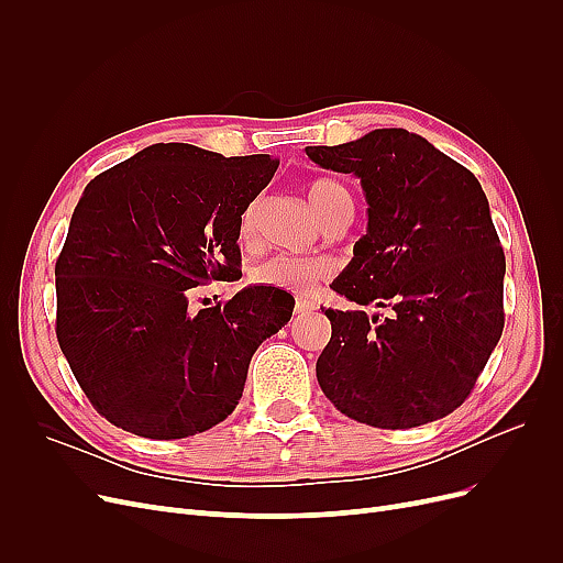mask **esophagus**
<instances>
[{"instance_id":"obj_1","label":"esophagus","mask_w":563,"mask_h":563,"mask_svg":"<svg viewBox=\"0 0 563 563\" xmlns=\"http://www.w3.org/2000/svg\"><path fill=\"white\" fill-rule=\"evenodd\" d=\"M317 310V302L314 300H308V298H298L296 300V314H308Z\"/></svg>"}]
</instances>
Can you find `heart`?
Instances as JSON below:
<instances>
[{
	"label": "heart",
	"mask_w": 563,
	"mask_h": 563,
	"mask_svg": "<svg viewBox=\"0 0 563 563\" xmlns=\"http://www.w3.org/2000/svg\"><path fill=\"white\" fill-rule=\"evenodd\" d=\"M308 199L312 203L314 213L321 218V223L327 220L340 203L350 199V192L343 185L333 178H317L308 185ZM255 228H258V207L251 203L242 213L240 234L242 240H253ZM331 263L323 258H291V255H277L267 263H263L255 269V282L267 286H279L294 294H312L319 286V282L331 275Z\"/></svg>",
	"instance_id": "b5f03b06"
}]
</instances>
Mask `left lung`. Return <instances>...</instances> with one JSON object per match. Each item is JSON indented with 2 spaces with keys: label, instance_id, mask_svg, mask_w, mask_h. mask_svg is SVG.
Segmentation results:
<instances>
[{
  "label": "left lung",
  "instance_id": "1",
  "mask_svg": "<svg viewBox=\"0 0 563 563\" xmlns=\"http://www.w3.org/2000/svg\"><path fill=\"white\" fill-rule=\"evenodd\" d=\"M362 180L366 234L331 284L364 310H323L317 380L340 413L406 430L453 413L503 335L505 253L479 180L418 133L376 129L305 147Z\"/></svg>",
  "mask_w": 563,
  "mask_h": 563
}]
</instances>
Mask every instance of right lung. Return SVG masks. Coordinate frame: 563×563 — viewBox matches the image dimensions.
Listing matches in <instances>:
<instances>
[{"mask_svg":"<svg viewBox=\"0 0 563 563\" xmlns=\"http://www.w3.org/2000/svg\"><path fill=\"white\" fill-rule=\"evenodd\" d=\"M277 166L157 143L87 185L56 261V335L84 395L117 428L183 439L240 404L253 352L296 300L246 286L197 314L187 305L190 288L242 272V213Z\"/></svg>","mask_w":563,"mask_h":563,"instance_id":"right-lung-1","label":"right lung"}]
</instances>
